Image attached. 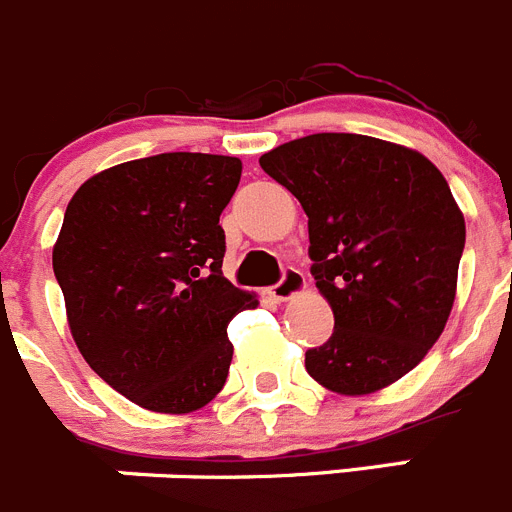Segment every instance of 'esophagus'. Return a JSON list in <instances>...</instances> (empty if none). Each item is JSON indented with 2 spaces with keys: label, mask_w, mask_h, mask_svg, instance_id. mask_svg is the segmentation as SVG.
Here are the masks:
<instances>
[{
  "label": "esophagus",
  "mask_w": 512,
  "mask_h": 512,
  "mask_svg": "<svg viewBox=\"0 0 512 512\" xmlns=\"http://www.w3.org/2000/svg\"><path fill=\"white\" fill-rule=\"evenodd\" d=\"M304 287H307V281H304L302 271L287 269V271H284V276H281L274 287H271V297H274L276 302H287V299L302 294Z\"/></svg>",
  "instance_id": "34e87169"
}]
</instances>
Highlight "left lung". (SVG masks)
Wrapping results in <instances>:
<instances>
[{
    "mask_svg": "<svg viewBox=\"0 0 512 512\" xmlns=\"http://www.w3.org/2000/svg\"><path fill=\"white\" fill-rule=\"evenodd\" d=\"M259 164L307 213L312 276L335 314L307 373L340 396L396 383L439 340L457 294L464 215L444 175L363 134H309Z\"/></svg>",
    "mask_w": 512,
    "mask_h": 512,
    "instance_id": "obj_1",
    "label": "left lung"
}]
</instances>
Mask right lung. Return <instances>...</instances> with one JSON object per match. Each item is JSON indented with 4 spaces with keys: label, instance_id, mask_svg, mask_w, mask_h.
Instances as JSON below:
<instances>
[{
    "label": "right lung",
    "instance_id": "add662e5",
    "mask_svg": "<svg viewBox=\"0 0 512 512\" xmlns=\"http://www.w3.org/2000/svg\"><path fill=\"white\" fill-rule=\"evenodd\" d=\"M238 157L167 152L98 172L70 198L53 246L70 335L114 391L190 414L225 386L228 322L259 304L223 276L220 213Z\"/></svg>",
    "mask_w": 512,
    "mask_h": 512
}]
</instances>
